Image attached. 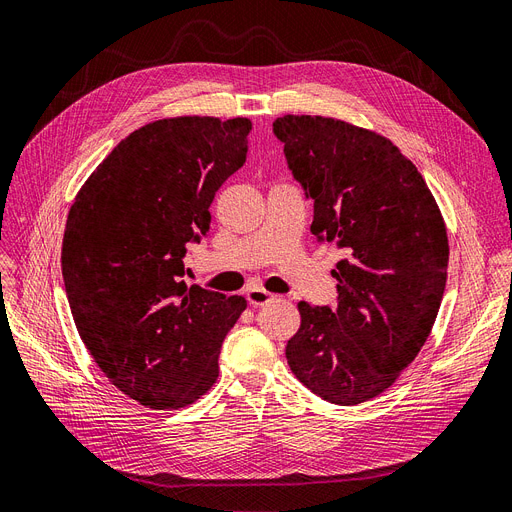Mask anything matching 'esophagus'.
Returning <instances> with one entry per match:
<instances>
[{
	"instance_id": "1",
	"label": "esophagus",
	"mask_w": 512,
	"mask_h": 512,
	"mask_svg": "<svg viewBox=\"0 0 512 512\" xmlns=\"http://www.w3.org/2000/svg\"><path fill=\"white\" fill-rule=\"evenodd\" d=\"M245 296H248V302L252 306H264V304H269L271 300L277 298L275 294L262 290V288H252V290H248V294H245Z\"/></svg>"
}]
</instances>
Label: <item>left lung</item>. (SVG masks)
Instances as JSON below:
<instances>
[{"instance_id":"left-lung-1","label":"left lung","mask_w":512,"mask_h":512,"mask_svg":"<svg viewBox=\"0 0 512 512\" xmlns=\"http://www.w3.org/2000/svg\"><path fill=\"white\" fill-rule=\"evenodd\" d=\"M283 153L315 203L311 233L344 252L338 306L298 302L285 357L294 376L336 405L391 386L424 346L447 279V231L422 174L391 140L321 115L273 121Z\"/></svg>"}]
</instances>
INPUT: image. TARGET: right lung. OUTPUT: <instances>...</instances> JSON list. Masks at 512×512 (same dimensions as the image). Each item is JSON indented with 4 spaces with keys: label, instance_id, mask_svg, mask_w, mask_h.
I'll use <instances>...</instances> for the list:
<instances>
[{
    "label": "right lung",
    "instance_id": "1",
    "mask_svg": "<svg viewBox=\"0 0 512 512\" xmlns=\"http://www.w3.org/2000/svg\"><path fill=\"white\" fill-rule=\"evenodd\" d=\"M250 130L245 117L153 121L102 159L69 210L60 262L77 332L109 382L151 410L210 391L222 340L248 306L182 277Z\"/></svg>",
    "mask_w": 512,
    "mask_h": 512
}]
</instances>
